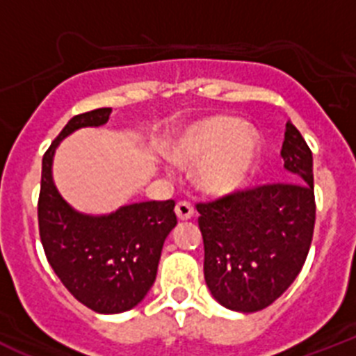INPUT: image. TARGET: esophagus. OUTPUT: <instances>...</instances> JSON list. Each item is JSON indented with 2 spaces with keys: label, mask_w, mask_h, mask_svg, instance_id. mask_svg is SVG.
<instances>
[{
  "label": "esophagus",
  "mask_w": 356,
  "mask_h": 356,
  "mask_svg": "<svg viewBox=\"0 0 356 356\" xmlns=\"http://www.w3.org/2000/svg\"><path fill=\"white\" fill-rule=\"evenodd\" d=\"M175 212H176V216H178V219H180V221H188V219L194 216L193 205H191V203H187V201H180V203L176 205Z\"/></svg>",
  "instance_id": "esophagus-1"
}]
</instances>
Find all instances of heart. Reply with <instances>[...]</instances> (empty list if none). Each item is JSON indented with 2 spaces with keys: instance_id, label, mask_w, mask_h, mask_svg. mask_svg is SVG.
<instances>
[{
  "instance_id": "b5f03b06",
  "label": "heart",
  "mask_w": 356,
  "mask_h": 356,
  "mask_svg": "<svg viewBox=\"0 0 356 356\" xmlns=\"http://www.w3.org/2000/svg\"><path fill=\"white\" fill-rule=\"evenodd\" d=\"M168 159L196 165V180L207 194L225 196L244 185L260 153V140L251 127L228 115L194 122L165 147Z\"/></svg>"
}]
</instances>
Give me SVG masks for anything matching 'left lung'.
<instances>
[{"label":"left lung","mask_w":356,"mask_h":356,"mask_svg":"<svg viewBox=\"0 0 356 356\" xmlns=\"http://www.w3.org/2000/svg\"><path fill=\"white\" fill-rule=\"evenodd\" d=\"M280 155L289 181L196 205L207 287L228 310L251 314L275 303L300 275L312 244V151L291 121Z\"/></svg>","instance_id":"8db88e82"}]
</instances>
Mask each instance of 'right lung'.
Wrapping results in <instances>:
<instances>
[{"mask_svg":"<svg viewBox=\"0 0 356 356\" xmlns=\"http://www.w3.org/2000/svg\"><path fill=\"white\" fill-rule=\"evenodd\" d=\"M112 108L74 115L42 159L39 229L55 275L80 303L97 314L131 310L153 287L163 242L176 226L175 201H143L108 213L72 209L53 180L62 140L81 128L106 124Z\"/></svg>","mask_w":356,"mask_h":356,"instance_id":"right-lung-1","label":"right lung"}]
</instances>
